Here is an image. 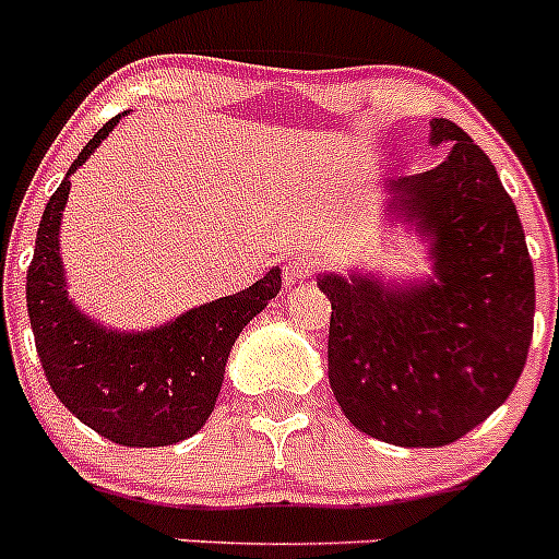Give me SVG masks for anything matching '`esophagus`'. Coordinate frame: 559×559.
<instances>
[{"mask_svg":"<svg viewBox=\"0 0 559 559\" xmlns=\"http://www.w3.org/2000/svg\"><path fill=\"white\" fill-rule=\"evenodd\" d=\"M313 271H316L313 254H294V257H288V260H285V265H283L285 285L302 283V280H308V276H313Z\"/></svg>","mask_w":559,"mask_h":559,"instance_id":"obj_1","label":"esophagus"}]
</instances>
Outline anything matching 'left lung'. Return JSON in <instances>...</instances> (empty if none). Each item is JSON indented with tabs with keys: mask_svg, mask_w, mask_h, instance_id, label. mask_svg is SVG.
Instances as JSON below:
<instances>
[{
	"mask_svg": "<svg viewBox=\"0 0 559 559\" xmlns=\"http://www.w3.org/2000/svg\"><path fill=\"white\" fill-rule=\"evenodd\" d=\"M433 170L389 185V212L431 237L433 280L319 276L330 313V389L358 431L400 448L451 445L510 397L535 328V271L521 218L487 153L451 120Z\"/></svg>",
	"mask_w": 559,
	"mask_h": 559,
	"instance_id": "1",
	"label": "left lung"
}]
</instances>
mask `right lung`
<instances>
[{"label":"right lung","instance_id":"1","mask_svg":"<svg viewBox=\"0 0 559 559\" xmlns=\"http://www.w3.org/2000/svg\"><path fill=\"white\" fill-rule=\"evenodd\" d=\"M120 117H111L86 142L44 210L27 269V313L44 374L63 406L117 445L162 448L192 437L210 419L231 344L280 294L283 276L271 269L240 294L192 308L145 333L106 330L69 302L58 246L69 176Z\"/></svg>","mask_w":559,"mask_h":559}]
</instances>
